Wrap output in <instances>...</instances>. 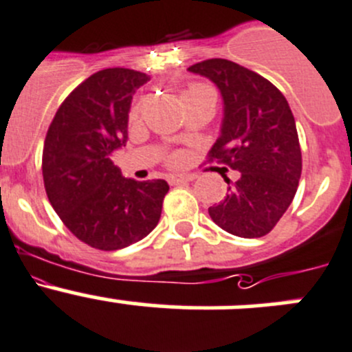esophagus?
Segmentation results:
<instances>
[{"mask_svg":"<svg viewBox=\"0 0 352 352\" xmlns=\"http://www.w3.org/2000/svg\"><path fill=\"white\" fill-rule=\"evenodd\" d=\"M195 180V175H170L168 182L170 184H184V182H191Z\"/></svg>","mask_w":352,"mask_h":352,"instance_id":"esophagus-1","label":"esophagus"}]
</instances>
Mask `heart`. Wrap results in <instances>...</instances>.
Listing matches in <instances>:
<instances>
[{"label": "heart", "mask_w": 352, "mask_h": 352, "mask_svg": "<svg viewBox=\"0 0 352 352\" xmlns=\"http://www.w3.org/2000/svg\"><path fill=\"white\" fill-rule=\"evenodd\" d=\"M199 88H205V87H201V85H192V87L189 88V90H187V94H189V91L199 90ZM139 114H140V106H135V107H133V109H131L130 120H137V118H139ZM173 161H177V157H173Z\"/></svg>", "instance_id": "b5f03b06"}]
</instances>
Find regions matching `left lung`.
<instances>
[{
	"label": "left lung",
	"instance_id": "obj_1",
	"mask_svg": "<svg viewBox=\"0 0 352 352\" xmlns=\"http://www.w3.org/2000/svg\"><path fill=\"white\" fill-rule=\"evenodd\" d=\"M219 88L224 104L221 135L210 149L239 172L228 196L210 206L212 221L229 234L261 238L290 206L302 172L297 126L287 98L257 72L226 58H210L187 69Z\"/></svg>",
	"mask_w": 352,
	"mask_h": 352
}]
</instances>
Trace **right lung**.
I'll return each mask as SVG.
<instances>
[{"mask_svg":"<svg viewBox=\"0 0 352 352\" xmlns=\"http://www.w3.org/2000/svg\"><path fill=\"white\" fill-rule=\"evenodd\" d=\"M149 76L113 67L62 102L43 146V180L65 228L98 250H120L157 226L166 180L126 179L111 156L128 140V113Z\"/></svg>","mask_w":352,"mask_h":352,"instance_id":"obj_1","label":"right lung"}]
</instances>
